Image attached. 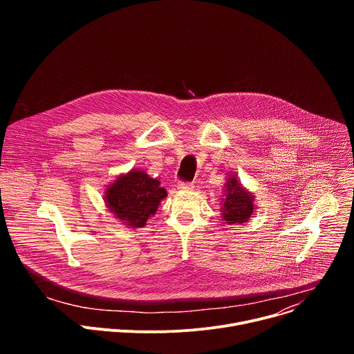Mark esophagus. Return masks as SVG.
Returning <instances> with one entry per match:
<instances>
[{
  "mask_svg": "<svg viewBox=\"0 0 354 354\" xmlns=\"http://www.w3.org/2000/svg\"><path fill=\"white\" fill-rule=\"evenodd\" d=\"M193 187H194V185L190 183V182H180V183H178V189L179 190H192Z\"/></svg>",
  "mask_w": 354,
  "mask_h": 354,
  "instance_id": "esophagus-1",
  "label": "esophagus"
}]
</instances>
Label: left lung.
I'll return each instance as SVG.
<instances>
[{"mask_svg": "<svg viewBox=\"0 0 354 354\" xmlns=\"http://www.w3.org/2000/svg\"><path fill=\"white\" fill-rule=\"evenodd\" d=\"M223 192L220 209L223 220L228 225L246 223L257 207L255 194L242 186L235 174H231L227 178Z\"/></svg>", "mask_w": 354, "mask_h": 354, "instance_id": "8db88e82", "label": "left lung"}]
</instances>
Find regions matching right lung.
I'll return each instance as SVG.
<instances>
[{
	"instance_id": "obj_1",
	"label": "right lung",
	"mask_w": 354,
	"mask_h": 354,
	"mask_svg": "<svg viewBox=\"0 0 354 354\" xmlns=\"http://www.w3.org/2000/svg\"><path fill=\"white\" fill-rule=\"evenodd\" d=\"M168 196L160 179L133 168L106 185L105 206L116 220L129 228H142Z\"/></svg>"
}]
</instances>
